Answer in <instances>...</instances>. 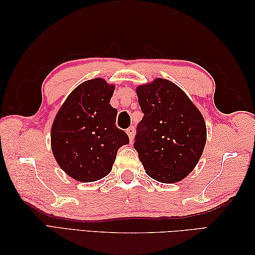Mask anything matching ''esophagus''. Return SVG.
I'll return each instance as SVG.
<instances>
[{"mask_svg": "<svg viewBox=\"0 0 255 255\" xmlns=\"http://www.w3.org/2000/svg\"><path fill=\"white\" fill-rule=\"evenodd\" d=\"M126 132H127V134H128L129 139H130V141H132L133 134H134V127H129V128L127 129V130H126Z\"/></svg>", "mask_w": 255, "mask_h": 255, "instance_id": "esophagus-1", "label": "esophagus"}]
</instances>
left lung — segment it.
I'll return each mask as SVG.
<instances>
[{
    "label": "left lung",
    "mask_w": 255,
    "mask_h": 255,
    "mask_svg": "<svg viewBox=\"0 0 255 255\" xmlns=\"http://www.w3.org/2000/svg\"><path fill=\"white\" fill-rule=\"evenodd\" d=\"M142 121L133 148L147 174L161 183L183 180L196 166L206 144L202 114L174 83L156 79L139 86Z\"/></svg>",
    "instance_id": "obj_1"
}]
</instances>
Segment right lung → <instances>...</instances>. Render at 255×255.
Instances as JSON below:
<instances>
[{
	"instance_id": "1",
	"label": "right lung",
	"mask_w": 255,
	"mask_h": 255,
	"mask_svg": "<svg viewBox=\"0 0 255 255\" xmlns=\"http://www.w3.org/2000/svg\"><path fill=\"white\" fill-rule=\"evenodd\" d=\"M114 90L103 79L85 81L68 96L52 124L53 155L74 180L94 182L110 174L118 149L129 143L110 104Z\"/></svg>"
}]
</instances>
